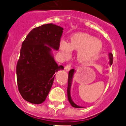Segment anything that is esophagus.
I'll list each match as a JSON object with an SVG mask.
<instances>
[{
	"label": "esophagus",
	"mask_w": 126,
	"mask_h": 126,
	"mask_svg": "<svg viewBox=\"0 0 126 126\" xmlns=\"http://www.w3.org/2000/svg\"><path fill=\"white\" fill-rule=\"evenodd\" d=\"M70 69H71V66L69 65V64H67V65L64 67V70H65L66 71H69Z\"/></svg>",
	"instance_id": "1"
}]
</instances>
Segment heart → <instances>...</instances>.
Masks as SVG:
<instances>
[{
    "mask_svg": "<svg viewBox=\"0 0 126 126\" xmlns=\"http://www.w3.org/2000/svg\"><path fill=\"white\" fill-rule=\"evenodd\" d=\"M59 49L62 56L68 59L72 51H78L76 59L79 63L87 64L97 58L103 50L101 41L85 32H77L71 35L69 43L61 40Z\"/></svg>",
    "mask_w": 126,
    "mask_h": 126,
    "instance_id": "heart-1",
    "label": "heart"
}]
</instances>
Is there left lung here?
<instances>
[{"label": "left lung", "mask_w": 126, "mask_h": 126, "mask_svg": "<svg viewBox=\"0 0 126 126\" xmlns=\"http://www.w3.org/2000/svg\"><path fill=\"white\" fill-rule=\"evenodd\" d=\"M109 65H112V62H113V56H112V54L111 53H109ZM76 72V70H75V69H71L70 71H69L68 73V88H67V94H68V101L70 102V103L71 104V105L73 107L76 108H83V107L80 106H78L77 104H75V103L73 101L72 98L71 97V84H72V81H73V78L74 74Z\"/></svg>", "instance_id": "1"}]
</instances>
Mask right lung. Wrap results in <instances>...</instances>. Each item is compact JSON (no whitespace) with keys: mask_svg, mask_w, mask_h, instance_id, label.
Instances as JSON below:
<instances>
[{"mask_svg":"<svg viewBox=\"0 0 126 126\" xmlns=\"http://www.w3.org/2000/svg\"><path fill=\"white\" fill-rule=\"evenodd\" d=\"M63 29L53 23L33 29L22 43L17 64L18 91L25 100L39 104L45 101L53 83L54 74L64 69L54 59Z\"/></svg>","mask_w":126,"mask_h":126,"instance_id":"add662e5","label":"right lung"}]
</instances>
